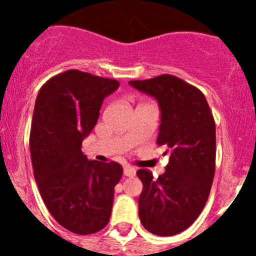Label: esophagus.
Wrapping results in <instances>:
<instances>
[{
  "label": "esophagus",
  "mask_w": 256,
  "mask_h": 256,
  "mask_svg": "<svg viewBox=\"0 0 256 256\" xmlns=\"http://www.w3.org/2000/svg\"><path fill=\"white\" fill-rule=\"evenodd\" d=\"M124 174L128 177H134L136 174V170L132 168L131 166H128V164H125V166H124Z\"/></svg>",
  "instance_id": "obj_1"
}]
</instances>
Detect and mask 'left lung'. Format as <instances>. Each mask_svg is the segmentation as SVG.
<instances>
[{"label": "left lung", "instance_id": "obj_1", "mask_svg": "<svg viewBox=\"0 0 256 256\" xmlns=\"http://www.w3.org/2000/svg\"><path fill=\"white\" fill-rule=\"evenodd\" d=\"M128 84L157 100V144L171 154L158 178L148 170L138 171L144 186L140 220L150 233L176 236L192 226L207 203L216 171V122L203 92L177 76L162 74Z\"/></svg>", "mask_w": 256, "mask_h": 256}]
</instances>
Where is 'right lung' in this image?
Segmentation results:
<instances>
[{"mask_svg": "<svg viewBox=\"0 0 256 256\" xmlns=\"http://www.w3.org/2000/svg\"><path fill=\"white\" fill-rule=\"evenodd\" d=\"M118 86L115 79L70 69L43 84L36 99L30 136L36 182L49 213L79 236L106 226L122 176L118 162L89 161L82 152L102 102Z\"/></svg>", "mask_w": 256, "mask_h": 256, "instance_id": "add662e5", "label": "right lung"}]
</instances>
